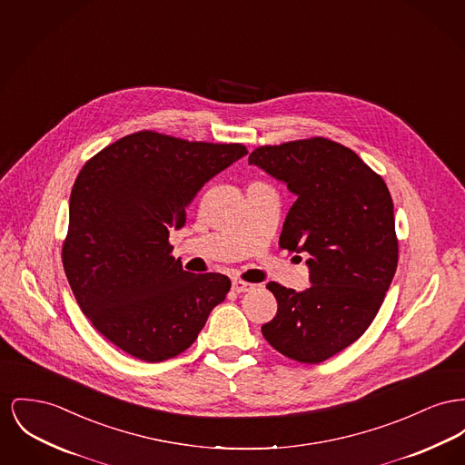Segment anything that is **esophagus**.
<instances>
[{
  "label": "esophagus",
  "mask_w": 465,
  "mask_h": 465,
  "mask_svg": "<svg viewBox=\"0 0 465 465\" xmlns=\"http://www.w3.org/2000/svg\"><path fill=\"white\" fill-rule=\"evenodd\" d=\"M232 290H233L235 293H244V292L252 290V284H251V282H246V281H241V279H233V282H232Z\"/></svg>",
  "instance_id": "esophagus-1"
}]
</instances>
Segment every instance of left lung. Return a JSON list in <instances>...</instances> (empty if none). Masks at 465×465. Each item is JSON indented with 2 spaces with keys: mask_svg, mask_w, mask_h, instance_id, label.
I'll return each instance as SVG.
<instances>
[{
  "mask_svg": "<svg viewBox=\"0 0 465 465\" xmlns=\"http://www.w3.org/2000/svg\"><path fill=\"white\" fill-rule=\"evenodd\" d=\"M297 194L279 247L307 252L311 288L269 282L277 314L262 327L267 342L301 363L342 351L369 328L399 262L393 202L371 166L323 137L262 145L249 154Z\"/></svg>",
  "mask_w": 465,
  "mask_h": 465,
  "instance_id": "left-lung-1",
  "label": "left lung"
}]
</instances>
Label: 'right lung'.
Here are the masks:
<instances>
[{
    "instance_id": "right-lung-1",
    "label": "right lung",
    "mask_w": 465,
    "mask_h": 465,
    "mask_svg": "<svg viewBox=\"0 0 465 465\" xmlns=\"http://www.w3.org/2000/svg\"><path fill=\"white\" fill-rule=\"evenodd\" d=\"M242 143L190 142L151 130L119 138L79 172L63 267L75 301L105 339L143 361L186 351L230 292L223 273L183 271L170 228Z\"/></svg>"
}]
</instances>
